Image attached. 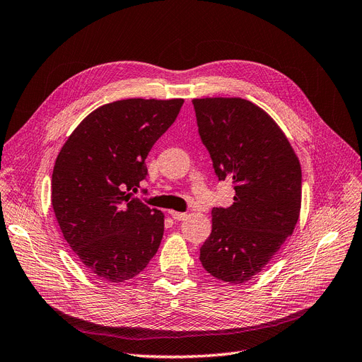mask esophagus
<instances>
[{
  "instance_id": "obj_1",
  "label": "esophagus",
  "mask_w": 362,
  "mask_h": 362,
  "mask_svg": "<svg viewBox=\"0 0 362 362\" xmlns=\"http://www.w3.org/2000/svg\"><path fill=\"white\" fill-rule=\"evenodd\" d=\"M170 216L174 219V221H185L188 219V213H180V211H174V210H170Z\"/></svg>"
}]
</instances>
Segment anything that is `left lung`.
I'll use <instances>...</instances> for the list:
<instances>
[{
    "mask_svg": "<svg viewBox=\"0 0 362 362\" xmlns=\"http://www.w3.org/2000/svg\"><path fill=\"white\" fill-rule=\"evenodd\" d=\"M198 132L219 180L234 183L233 206L211 210V234L199 249L207 273L243 284L296 230L301 165L276 120L243 98H195Z\"/></svg>",
    "mask_w": 362,
    "mask_h": 362,
    "instance_id": "obj_1",
    "label": "left lung"
}]
</instances>
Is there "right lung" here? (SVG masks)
<instances>
[{"label":"right lung","mask_w":362,"mask_h":362,"mask_svg":"<svg viewBox=\"0 0 362 362\" xmlns=\"http://www.w3.org/2000/svg\"><path fill=\"white\" fill-rule=\"evenodd\" d=\"M182 98L104 104L70 134L52 174V207L85 269L104 282L136 277L155 257L164 213L129 189L146 177L144 159L176 120Z\"/></svg>","instance_id":"add662e5"}]
</instances>
